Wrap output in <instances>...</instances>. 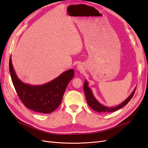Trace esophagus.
I'll return each instance as SVG.
<instances>
[{"label":"esophagus","instance_id":"1","mask_svg":"<svg viewBox=\"0 0 148 148\" xmlns=\"http://www.w3.org/2000/svg\"><path fill=\"white\" fill-rule=\"evenodd\" d=\"M77 69H78V71H83L84 70V66H83L82 64H79L77 66Z\"/></svg>","mask_w":148,"mask_h":148}]
</instances>
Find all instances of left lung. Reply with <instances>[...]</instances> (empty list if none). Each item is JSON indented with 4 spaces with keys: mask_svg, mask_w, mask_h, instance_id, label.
<instances>
[{
    "mask_svg": "<svg viewBox=\"0 0 148 148\" xmlns=\"http://www.w3.org/2000/svg\"><path fill=\"white\" fill-rule=\"evenodd\" d=\"M136 88L133 90L131 94L128 97L127 99H126L124 101L121 103L119 105L116 107H108L106 106H104L102 104H100L97 100L95 99L93 95V93L91 90V89L88 87V83L86 82V80H85L84 85V90L85 92V95L86 97V102L88 103V105L93 110L95 111L99 112H112L116 111L119 109H120L121 108L125 106L126 104L130 101L131 99L132 98L133 95H134Z\"/></svg>",
    "mask_w": 148,
    "mask_h": 148,
    "instance_id": "left-lung-1",
    "label": "left lung"
}]
</instances>
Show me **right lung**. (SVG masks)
<instances>
[{"instance_id": "right-lung-1", "label": "right lung", "mask_w": 148, "mask_h": 148, "mask_svg": "<svg viewBox=\"0 0 148 148\" xmlns=\"http://www.w3.org/2000/svg\"><path fill=\"white\" fill-rule=\"evenodd\" d=\"M9 71L14 88L24 105L29 109L49 114L59 107L66 86L75 75L73 69L63 72L52 81L42 85H31L21 82L9 60Z\"/></svg>"}]
</instances>
